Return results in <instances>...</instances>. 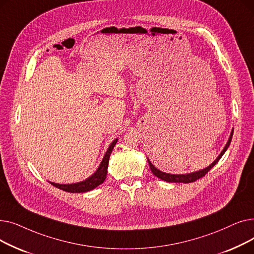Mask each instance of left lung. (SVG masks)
Returning <instances> with one entry per match:
<instances>
[{
    "instance_id": "8db88e82",
    "label": "left lung",
    "mask_w": 254,
    "mask_h": 254,
    "mask_svg": "<svg viewBox=\"0 0 254 254\" xmlns=\"http://www.w3.org/2000/svg\"><path fill=\"white\" fill-rule=\"evenodd\" d=\"M233 134H234V129H233L232 132H231V136H230V138H229L228 143H226L225 147L223 148V150L221 151V153L218 155V157H217V158L215 159V161L213 162L209 167H207V168H205V169H203V170H201V171L190 173V174H182V175L168 174V173L162 172V171H159L158 169H156V168L151 164V162L149 161V159L147 158L149 167H150V170H151V172L153 173V175H155V176L158 177L159 179H162V180L167 181V182H181V183H190V182H194L195 180L204 177V176L207 174V173L218 163V161L221 158V156L224 154V152L226 151V149L229 148V146H230L231 141H232V138H233Z\"/></svg>"
}]
</instances>
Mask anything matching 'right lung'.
<instances>
[{
  "mask_svg": "<svg viewBox=\"0 0 254 254\" xmlns=\"http://www.w3.org/2000/svg\"><path fill=\"white\" fill-rule=\"evenodd\" d=\"M117 142V139H115L109 146L108 150L105 153L104 158L102 163L100 164L98 170L95 172V174H92L90 177H88L87 179L81 181V182H77V183H72V184H59V183H55V182H49L51 183L53 186L56 188L68 191V192H86L89 190H92L93 189H96L97 186H99L100 184H102L104 182V180L106 179L107 176V169H108V165H109V158H110V154L114 148V146Z\"/></svg>",
  "mask_w": 254,
  "mask_h": 254,
  "instance_id": "1",
  "label": "right lung"
}]
</instances>
